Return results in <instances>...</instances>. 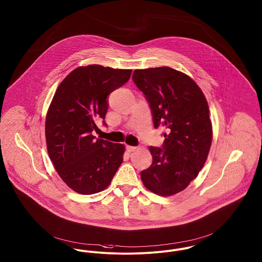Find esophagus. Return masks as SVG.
I'll return each instance as SVG.
<instances>
[{"label": "esophagus", "instance_id": "1", "mask_svg": "<svg viewBox=\"0 0 262 262\" xmlns=\"http://www.w3.org/2000/svg\"><path fill=\"white\" fill-rule=\"evenodd\" d=\"M137 148H138V147H135V146H126V149H127L128 152H133V151H135Z\"/></svg>", "mask_w": 262, "mask_h": 262}]
</instances>
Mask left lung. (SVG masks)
<instances>
[{
    "label": "left lung",
    "instance_id": "obj_1",
    "mask_svg": "<svg viewBox=\"0 0 262 262\" xmlns=\"http://www.w3.org/2000/svg\"><path fill=\"white\" fill-rule=\"evenodd\" d=\"M132 79L147 99L154 127H165L162 148L150 146L152 165L144 186L168 196L185 190L204 167L212 139L209 105L187 74L168 67L136 70Z\"/></svg>",
    "mask_w": 262,
    "mask_h": 262
}]
</instances>
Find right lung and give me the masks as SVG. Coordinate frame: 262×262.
Instances as JSON below:
<instances>
[{
  "label": "right lung",
  "mask_w": 262,
  "mask_h": 262,
  "mask_svg": "<svg viewBox=\"0 0 262 262\" xmlns=\"http://www.w3.org/2000/svg\"><path fill=\"white\" fill-rule=\"evenodd\" d=\"M131 70L98 64L72 70L56 89L46 119L49 156L71 190L92 194L105 190L123 161L125 147L96 139L95 121L108 110V95L125 84Z\"/></svg>",
  "instance_id": "add662e5"
}]
</instances>
